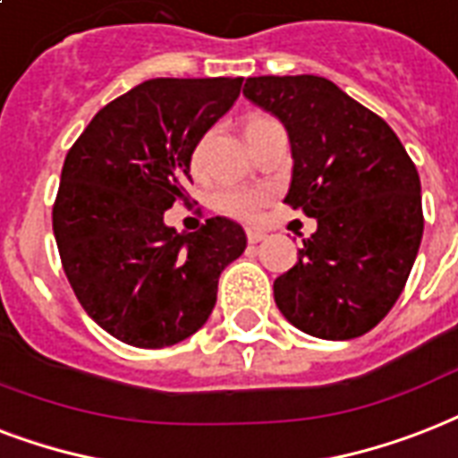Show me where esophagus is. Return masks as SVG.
Instances as JSON below:
<instances>
[{
	"label": "esophagus",
	"mask_w": 458,
	"mask_h": 458,
	"mask_svg": "<svg viewBox=\"0 0 458 458\" xmlns=\"http://www.w3.org/2000/svg\"><path fill=\"white\" fill-rule=\"evenodd\" d=\"M248 243H260L262 239H265V232H260V229H248Z\"/></svg>",
	"instance_id": "esophagus-1"
}]
</instances>
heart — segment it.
I'll use <instances>...</instances> for the list:
<instances>
[{"label": "heart", "instance_id": "obj_1", "mask_svg": "<svg viewBox=\"0 0 458 458\" xmlns=\"http://www.w3.org/2000/svg\"><path fill=\"white\" fill-rule=\"evenodd\" d=\"M198 155H200V150L196 152V159ZM262 205H265V196H262L260 191L225 189L217 193V208L222 212H226V215H232V217L255 219L260 215Z\"/></svg>", "mask_w": 458, "mask_h": 458}]
</instances>
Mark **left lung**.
<instances>
[{"label":"left lung","mask_w":458,"mask_h":458,"mask_svg":"<svg viewBox=\"0 0 458 458\" xmlns=\"http://www.w3.org/2000/svg\"><path fill=\"white\" fill-rule=\"evenodd\" d=\"M246 100L277 116L292 143L284 203L318 219L275 303L318 339H353L403 292L423 239L416 165L385 119L322 76H255Z\"/></svg>","instance_id":"8db88e82"}]
</instances>
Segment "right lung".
<instances>
[{
    "label": "right lung",
    "mask_w": 458,
    "mask_h": 458,
    "mask_svg": "<svg viewBox=\"0 0 458 458\" xmlns=\"http://www.w3.org/2000/svg\"><path fill=\"white\" fill-rule=\"evenodd\" d=\"M243 78H152L102 107L64 159L52 226L81 306L138 349L196 335L217 301L222 269L246 250L226 217L198 232L165 225L189 200L191 157L225 116Z\"/></svg>",
    "instance_id": "obj_1"
}]
</instances>
